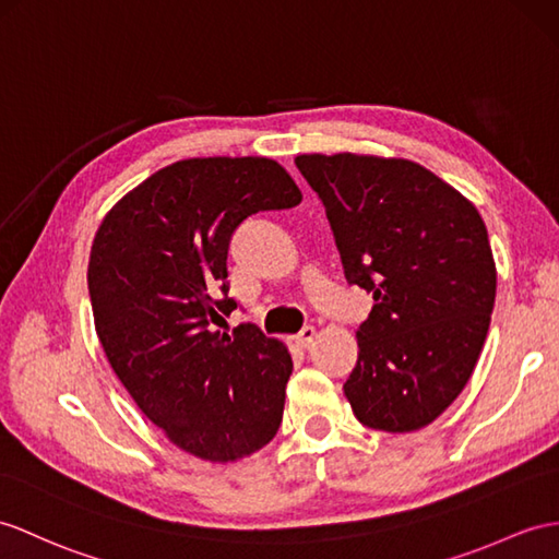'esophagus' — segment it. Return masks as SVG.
<instances>
[{
  "mask_svg": "<svg viewBox=\"0 0 559 559\" xmlns=\"http://www.w3.org/2000/svg\"><path fill=\"white\" fill-rule=\"evenodd\" d=\"M316 336H318V330H316V326H312V324H306L304 330L296 334V344H298V346H304V348H308V346L312 344V338H316Z\"/></svg>",
  "mask_w": 559,
  "mask_h": 559,
  "instance_id": "esophagus-1",
  "label": "esophagus"
}]
</instances>
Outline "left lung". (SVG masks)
Here are the masks:
<instances>
[{
	"label": "left lung",
	"instance_id": "8db88e82",
	"mask_svg": "<svg viewBox=\"0 0 559 559\" xmlns=\"http://www.w3.org/2000/svg\"><path fill=\"white\" fill-rule=\"evenodd\" d=\"M348 284L372 294L346 399L365 427H427L469 382L496 301L479 211L405 158L304 154Z\"/></svg>",
	"mask_w": 559,
	"mask_h": 559
}]
</instances>
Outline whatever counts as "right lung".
Segmentation results:
<instances>
[{
    "label": "right lung",
    "instance_id": "1",
    "mask_svg": "<svg viewBox=\"0 0 559 559\" xmlns=\"http://www.w3.org/2000/svg\"><path fill=\"white\" fill-rule=\"evenodd\" d=\"M301 199L270 158L177 160L122 197L94 237L87 287L106 358L140 411L201 460L247 457L280 429L289 350L251 322L233 334L215 324L237 308L235 229Z\"/></svg>",
    "mask_w": 559,
    "mask_h": 559
}]
</instances>
